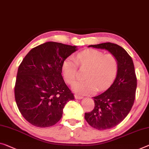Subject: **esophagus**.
Here are the masks:
<instances>
[{
	"label": "esophagus",
	"instance_id": "34e87169",
	"mask_svg": "<svg viewBox=\"0 0 149 149\" xmlns=\"http://www.w3.org/2000/svg\"><path fill=\"white\" fill-rule=\"evenodd\" d=\"M74 97H75V98H76V99H81V98H83L82 97V96L79 95H75Z\"/></svg>",
	"mask_w": 149,
	"mask_h": 149
}]
</instances>
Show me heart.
<instances>
[{"label": "heart", "instance_id": "b5f03b06", "mask_svg": "<svg viewBox=\"0 0 149 149\" xmlns=\"http://www.w3.org/2000/svg\"><path fill=\"white\" fill-rule=\"evenodd\" d=\"M68 56L64 61L62 70L66 82L72 84L77 77L78 63L82 67H87L86 79L79 81L73 84L75 92L82 95L93 94L96 91H103L113 83L117 74L118 62L111 53L96 49H86L76 56Z\"/></svg>", "mask_w": 149, "mask_h": 149}]
</instances>
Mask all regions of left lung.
I'll use <instances>...</instances> for the list:
<instances>
[{
	"label": "left lung",
	"instance_id": "1",
	"mask_svg": "<svg viewBox=\"0 0 149 149\" xmlns=\"http://www.w3.org/2000/svg\"><path fill=\"white\" fill-rule=\"evenodd\" d=\"M88 47L106 49L118 62L113 83L105 92L93 97L95 107L84 114V118L92 127L100 130L110 129L122 122L133 106L137 85L134 63L127 52L116 44L104 42Z\"/></svg>",
	"mask_w": 149,
	"mask_h": 149
}]
</instances>
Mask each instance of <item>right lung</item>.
<instances>
[{
	"label": "right lung",
	"mask_w": 149,
	"mask_h": 149,
	"mask_svg": "<svg viewBox=\"0 0 149 149\" xmlns=\"http://www.w3.org/2000/svg\"><path fill=\"white\" fill-rule=\"evenodd\" d=\"M76 51L75 46L47 42L32 49L21 62L15 97L20 113L31 125H55L65 105L74 99L61 73L64 61Z\"/></svg>",
	"instance_id": "right-lung-1"
}]
</instances>
